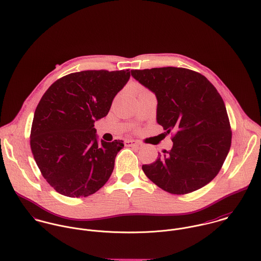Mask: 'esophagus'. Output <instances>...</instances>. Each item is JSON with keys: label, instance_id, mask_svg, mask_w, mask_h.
I'll return each instance as SVG.
<instances>
[{"label": "esophagus", "instance_id": "34e87169", "mask_svg": "<svg viewBox=\"0 0 261 261\" xmlns=\"http://www.w3.org/2000/svg\"><path fill=\"white\" fill-rule=\"evenodd\" d=\"M125 146L126 147H137V148H141L142 145L137 142V141H134V140H127L125 141Z\"/></svg>", "mask_w": 261, "mask_h": 261}]
</instances>
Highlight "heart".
<instances>
[{
	"label": "heart",
	"mask_w": 261,
	"mask_h": 261,
	"mask_svg": "<svg viewBox=\"0 0 261 261\" xmlns=\"http://www.w3.org/2000/svg\"><path fill=\"white\" fill-rule=\"evenodd\" d=\"M140 89H141V90H142V91H145V89H143V88H142V87H140Z\"/></svg>",
	"instance_id": "1"
}]
</instances>
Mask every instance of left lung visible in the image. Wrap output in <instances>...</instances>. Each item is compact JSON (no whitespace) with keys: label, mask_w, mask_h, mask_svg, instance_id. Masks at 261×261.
<instances>
[{"label":"left lung","mask_w":261,"mask_h":261,"mask_svg":"<svg viewBox=\"0 0 261 261\" xmlns=\"http://www.w3.org/2000/svg\"><path fill=\"white\" fill-rule=\"evenodd\" d=\"M158 99L156 121L170 134L173 148L143 165L149 180L166 192L184 195L210 183L231 146L232 132L223 99L214 85L181 67L133 70Z\"/></svg>","instance_id":"1"}]
</instances>
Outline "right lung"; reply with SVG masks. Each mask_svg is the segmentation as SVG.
Returning a JSON list of instances; mask_svg holds the SVG:
<instances>
[{"instance_id": "add662e5", "label": "right lung", "mask_w": 261, "mask_h": 261, "mask_svg": "<svg viewBox=\"0 0 261 261\" xmlns=\"http://www.w3.org/2000/svg\"><path fill=\"white\" fill-rule=\"evenodd\" d=\"M130 72L86 70L65 75L39 101L30 146L42 176L59 194L87 197L109 181L123 142L98 144L94 122L108 115Z\"/></svg>"}]
</instances>
